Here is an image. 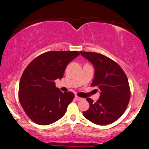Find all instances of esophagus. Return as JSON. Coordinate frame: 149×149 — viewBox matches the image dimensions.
Wrapping results in <instances>:
<instances>
[{"mask_svg": "<svg viewBox=\"0 0 149 149\" xmlns=\"http://www.w3.org/2000/svg\"><path fill=\"white\" fill-rule=\"evenodd\" d=\"M75 99H76L77 101L83 100V98H81V97H78V96H75Z\"/></svg>", "mask_w": 149, "mask_h": 149, "instance_id": "34e87169", "label": "esophagus"}]
</instances>
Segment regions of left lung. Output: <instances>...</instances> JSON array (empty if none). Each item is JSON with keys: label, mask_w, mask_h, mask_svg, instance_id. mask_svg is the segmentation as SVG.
Instances as JSON below:
<instances>
[{"label": "left lung", "mask_w": 149, "mask_h": 149, "mask_svg": "<svg viewBox=\"0 0 149 149\" xmlns=\"http://www.w3.org/2000/svg\"><path fill=\"white\" fill-rule=\"evenodd\" d=\"M95 68V78L91 85L97 86L100 96L97 102L86 100L90 108L83 114L93 123L105 125L115 122L123 114L130 98L127 76L117 63L100 53L82 52Z\"/></svg>", "instance_id": "8db88e82"}]
</instances>
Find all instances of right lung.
I'll return each mask as SVG.
<instances>
[{
    "label": "right lung",
    "instance_id": "obj_1",
    "mask_svg": "<svg viewBox=\"0 0 149 149\" xmlns=\"http://www.w3.org/2000/svg\"><path fill=\"white\" fill-rule=\"evenodd\" d=\"M79 54L78 51H50L35 58L25 69L19 81V100L34 123L47 125L64 116L74 94L63 93L54 80L62 78L66 66Z\"/></svg>",
    "mask_w": 149,
    "mask_h": 149
}]
</instances>
